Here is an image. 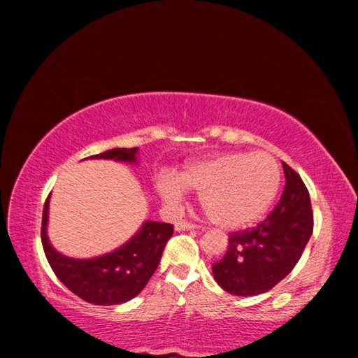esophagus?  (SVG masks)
Returning <instances> with one entry per match:
<instances>
[{"instance_id": "34e87169", "label": "esophagus", "mask_w": 358, "mask_h": 358, "mask_svg": "<svg viewBox=\"0 0 358 358\" xmlns=\"http://www.w3.org/2000/svg\"><path fill=\"white\" fill-rule=\"evenodd\" d=\"M197 226L196 224H191V222H187V221H178V222H175V230H192V229H196Z\"/></svg>"}]
</instances>
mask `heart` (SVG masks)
Returning <instances> with one entry per match:
<instances>
[{
    "instance_id": "obj_1",
    "label": "heart",
    "mask_w": 358,
    "mask_h": 358,
    "mask_svg": "<svg viewBox=\"0 0 358 358\" xmlns=\"http://www.w3.org/2000/svg\"><path fill=\"white\" fill-rule=\"evenodd\" d=\"M281 183L280 164L271 155L226 153L196 162L175 180L164 175L156 189L162 201L178 205L185 189L201 192L207 215L224 229H241L259 221L275 201Z\"/></svg>"
}]
</instances>
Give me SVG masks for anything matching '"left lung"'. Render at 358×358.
Here are the masks:
<instances>
[{
  "instance_id": "obj_1",
  "label": "left lung",
  "mask_w": 358,
  "mask_h": 358,
  "mask_svg": "<svg viewBox=\"0 0 358 358\" xmlns=\"http://www.w3.org/2000/svg\"><path fill=\"white\" fill-rule=\"evenodd\" d=\"M286 186L273 211L256 227L234 232L213 276L226 292L264 294L284 280L299 262L313 234L310 192L292 167L282 162Z\"/></svg>"
}]
</instances>
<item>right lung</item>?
I'll return each instance as SVG.
<instances>
[{
    "mask_svg": "<svg viewBox=\"0 0 358 358\" xmlns=\"http://www.w3.org/2000/svg\"><path fill=\"white\" fill-rule=\"evenodd\" d=\"M137 151V147L113 148L90 156V159H113L136 164ZM48 202L50 196L42 210V248L53 273L71 292L85 301L102 306L121 305L142 292L172 237V224L145 221L134 237L115 251L92 259H74L58 252L48 241Z\"/></svg>",
    "mask_w": 358,
    "mask_h": 358,
    "instance_id": "right-lung-1",
    "label": "right lung"
}]
</instances>
